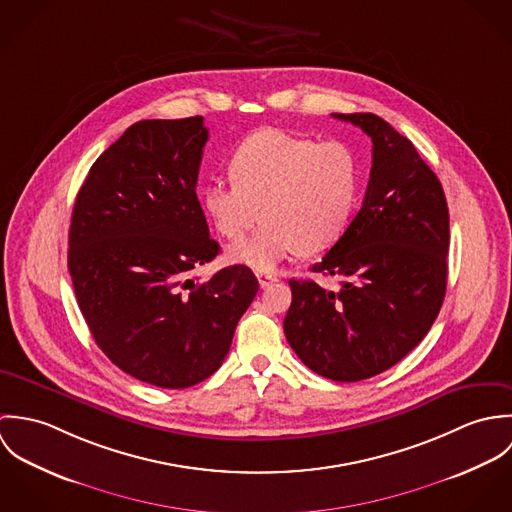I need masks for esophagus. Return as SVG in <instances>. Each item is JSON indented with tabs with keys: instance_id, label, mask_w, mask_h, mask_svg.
Instances as JSON below:
<instances>
[{
	"instance_id": "1",
	"label": "esophagus",
	"mask_w": 512,
	"mask_h": 512,
	"mask_svg": "<svg viewBox=\"0 0 512 512\" xmlns=\"http://www.w3.org/2000/svg\"><path fill=\"white\" fill-rule=\"evenodd\" d=\"M256 278H258L260 288H268L270 284L278 282V278H276V276H272L270 272H262V270H258V272H256Z\"/></svg>"
}]
</instances>
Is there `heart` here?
Returning <instances> with one entry per match:
<instances>
[{
    "instance_id": "heart-1",
    "label": "heart",
    "mask_w": 512,
    "mask_h": 512,
    "mask_svg": "<svg viewBox=\"0 0 512 512\" xmlns=\"http://www.w3.org/2000/svg\"><path fill=\"white\" fill-rule=\"evenodd\" d=\"M228 173L232 181L213 179L203 189V207L228 240L242 238L258 217L264 219L250 238L228 250L234 262L262 272L299 250L331 248L347 232L361 195V163L351 147L278 130L242 140Z\"/></svg>"
}]
</instances>
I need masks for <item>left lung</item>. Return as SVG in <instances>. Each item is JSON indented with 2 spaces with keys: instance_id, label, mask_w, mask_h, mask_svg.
Wrapping results in <instances>:
<instances>
[{
  "instance_id": "obj_1",
  "label": "left lung",
  "mask_w": 512,
  "mask_h": 512,
  "mask_svg": "<svg viewBox=\"0 0 512 512\" xmlns=\"http://www.w3.org/2000/svg\"><path fill=\"white\" fill-rule=\"evenodd\" d=\"M372 140L365 201L311 272L337 292L290 280L284 333L313 372L357 382L402 361L430 331L447 286L449 213L438 175L376 114H333Z\"/></svg>"
}]
</instances>
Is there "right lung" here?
Instances as JSON below:
<instances>
[{
    "label": "right lung",
    "mask_w": 512,
    "mask_h": 512,
    "mask_svg": "<svg viewBox=\"0 0 512 512\" xmlns=\"http://www.w3.org/2000/svg\"><path fill=\"white\" fill-rule=\"evenodd\" d=\"M207 140L203 116L136 122L74 201L69 272L82 317L114 365L159 388L209 378L258 292L242 264L193 278L220 250L195 189Z\"/></svg>",
    "instance_id": "right-lung-1"
}]
</instances>
